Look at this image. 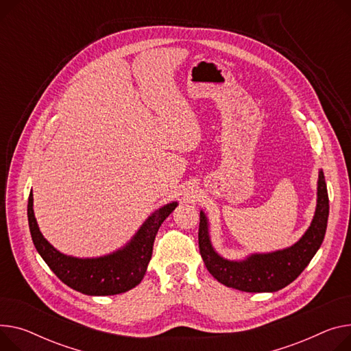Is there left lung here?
<instances>
[{"label": "left lung", "mask_w": 351, "mask_h": 351, "mask_svg": "<svg viewBox=\"0 0 351 351\" xmlns=\"http://www.w3.org/2000/svg\"><path fill=\"white\" fill-rule=\"evenodd\" d=\"M329 217V196L323 172H319L317 204L311 227L289 248L271 254H254L244 261H228L213 250L207 219L200 212L199 250L207 271L228 288L244 292H276L285 288L308 267L322 245Z\"/></svg>", "instance_id": "8db88e82"}]
</instances>
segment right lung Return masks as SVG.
Returning a JSON list of instances; mask_svg holds the SVG:
<instances>
[{
	"label": "right lung",
	"instance_id": "1",
	"mask_svg": "<svg viewBox=\"0 0 351 351\" xmlns=\"http://www.w3.org/2000/svg\"><path fill=\"white\" fill-rule=\"evenodd\" d=\"M32 192L28 199V223L35 248L63 284L91 296H106L135 288L147 272L156 232L178 203H169L147 219L135 237L123 250L100 258H75L55 250L39 231L34 215Z\"/></svg>",
	"mask_w": 351,
	"mask_h": 351
}]
</instances>
